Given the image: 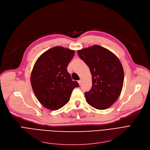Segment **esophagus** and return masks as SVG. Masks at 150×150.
<instances>
[{"instance_id":"34e87169","label":"esophagus","mask_w":150,"mask_h":150,"mask_svg":"<svg viewBox=\"0 0 150 150\" xmlns=\"http://www.w3.org/2000/svg\"><path fill=\"white\" fill-rule=\"evenodd\" d=\"M78 83H79V85H81V83H82V81H81V80H79V81H78Z\"/></svg>"}]
</instances>
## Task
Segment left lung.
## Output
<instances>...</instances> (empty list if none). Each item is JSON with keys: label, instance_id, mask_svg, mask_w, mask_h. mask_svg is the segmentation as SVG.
Wrapping results in <instances>:
<instances>
[{"label": "left lung", "instance_id": "obj_1", "mask_svg": "<svg viewBox=\"0 0 150 150\" xmlns=\"http://www.w3.org/2000/svg\"><path fill=\"white\" fill-rule=\"evenodd\" d=\"M79 57L89 67L92 77V87L85 93L87 103L99 110L109 108L122 92L124 71L117 57L99 45L77 51Z\"/></svg>", "mask_w": 150, "mask_h": 150}]
</instances>
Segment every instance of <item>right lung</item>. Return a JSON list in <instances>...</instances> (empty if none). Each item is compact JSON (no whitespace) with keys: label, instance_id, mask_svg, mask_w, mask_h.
Listing matches in <instances>:
<instances>
[{"label":"right lung","instance_id":"1","mask_svg":"<svg viewBox=\"0 0 150 150\" xmlns=\"http://www.w3.org/2000/svg\"><path fill=\"white\" fill-rule=\"evenodd\" d=\"M74 51L55 46L42 54L32 71L30 82L34 93L45 108L58 110L69 101L71 92L79 87L73 81L67 67Z\"/></svg>","mask_w":150,"mask_h":150}]
</instances>
